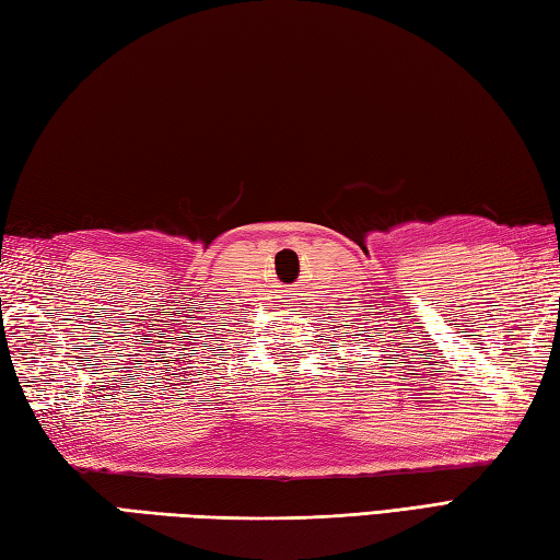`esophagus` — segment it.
I'll list each match as a JSON object with an SVG mask.
<instances>
[{
  "label": "esophagus",
  "instance_id": "34e87169",
  "mask_svg": "<svg viewBox=\"0 0 560 560\" xmlns=\"http://www.w3.org/2000/svg\"><path fill=\"white\" fill-rule=\"evenodd\" d=\"M282 307H300V290L298 288H288L282 290Z\"/></svg>",
  "mask_w": 560,
  "mask_h": 560
}]
</instances>
